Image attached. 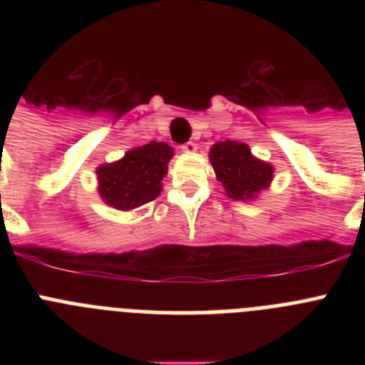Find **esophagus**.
<instances>
[{
  "instance_id": "obj_1",
  "label": "esophagus",
  "mask_w": 365,
  "mask_h": 365,
  "mask_svg": "<svg viewBox=\"0 0 365 365\" xmlns=\"http://www.w3.org/2000/svg\"><path fill=\"white\" fill-rule=\"evenodd\" d=\"M180 150L185 151V153H193V151L197 150V144H195V143H192V140H190V143L182 144V146H180Z\"/></svg>"
}]
</instances>
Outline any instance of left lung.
Segmentation results:
<instances>
[{"mask_svg": "<svg viewBox=\"0 0 365 365\" xmlns=\"http://www.w3.org/2000/svg\"><path fill=\"white\" fill-rule=\"evenodd\" d=\"M210 163L217 180L225 186L228 197L235 201L256 199L269 188L274 175L272 164L256 159L250 148L237 140H225L212 146Z\"/></svg>", "mask_w": 365, "mask_h": 365, "instance_id": "obj_1", "label": "left lung"}]
</instances>
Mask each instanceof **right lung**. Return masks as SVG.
Returning <instances> with one entry per match:
<instances>
[{
    "label": "right lung",
    "mask_w": 365,
    "mask_h": 365,
    "mask_svg": "<svg viewBox=\"0 0 365 365\" xmlns=\"http://www.w3.org/2000/svg\"><path fill=\"white\" fill-rule=\"evenodd\" d=\"M173 148L150 143L130 150L120 160L96 168L98 193L117 210H133L159 197Z\"/></svg>",
    "instance_id": "obj_1"
}]
</instances>
